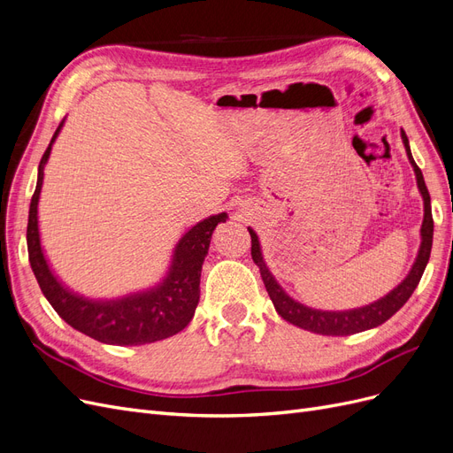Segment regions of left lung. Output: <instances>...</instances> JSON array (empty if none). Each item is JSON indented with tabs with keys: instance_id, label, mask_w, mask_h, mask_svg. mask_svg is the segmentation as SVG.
Instances as JSON below:
<instances>
[{
	"instance_id": "8db88e82",
	"label": "left lung",
	"mask_w": 453,
	"mask_h": 453,
	"mask_svg": "<svg viewBox=\"0 0 453 453\" xmlns=\"http://www.w3.org/2000/svg\"><path fill=\"white\" fill-rule=\"evenodd\" d=\"M403 142L406 147V153L410 162H412L416 177H418V187L421 190L423 196V203H425V217H423V225H421V248L416 258V265L410 270V273L406 276V280L393 289L388 296H383L378 303L359 308V310H349V311H319V310H311L306 308L303 304L295 303L291 296H287L283 293L281 287L276 283V280L272 278V273L268 272L265 260H263V253H260V245H258V238L255 232L250 228L251 234V257L255 260V265L260 270V278L265 281V287L268 291V296L272 298L273 308L281 315L285 321H289L304 331H311L318 334H326V336H348V334H355L366 331V328L378 326L381 323H386L391 315H395L399 311L406 300L412 296L414 289L418 287L423 270L429 263L431 257V248H433V213H431V196L427 185L423 181V173L418 168V164L412 158V153H410V145H408V138L403 130Z\"/></svg>"
}]
</instances>
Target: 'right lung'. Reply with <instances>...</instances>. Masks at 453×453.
Masks as SVG:
<instances>
[{
    "mask_svg": "<svg viewBox=\"0 0 453 453\" xmlns=\"http://www.w3.org/2000/svg\"><path fill=\"white\" fill-rule=\"evenodd\" d=\"M62 125L64 120L41 157L37 187L30 202L28 232H26L30 265L41 291L67 325L94 340L104 342V344L140 346L177 334L193 319L200 300L203 257L208 253L215 226L226 221V213L205 219L187 232L177 243L168 278L157 289L113 300V303H92V300L70 293L49 270L43 251H41L37 230V200L41 185H43V168L50 153V145L57 140Z\"/></svg>",
    "mask_w": 453,
    "mask_h": 453,
    "instance_id": "right-lung-1",
    "label": "right lung"
}]
</instances>
